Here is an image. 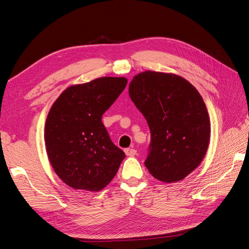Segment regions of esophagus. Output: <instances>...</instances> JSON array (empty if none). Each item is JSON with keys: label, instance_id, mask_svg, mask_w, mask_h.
Here are the masks:
<instances>
[{"label": "esophagus", "instance_id": "34e87169", "mask_svg": "<svg viewBox=\"0 0 249 249\" xmlns=\"http://www.w3.org/2000/svg\"><path fill=\"white\" fill-rule=\"evenodd\" d=\"M124 153H125V155H126L127 157H134L135 155L137 154L136 149H134V148H125V149H124Z\"/></svg>", "mask_w": 249, "mask_h": 249}]
</instances>
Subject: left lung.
Wrapping results in <instances>:
<instances>
[{"label": "left lung", "mask_w": 249, "mask_h": 249, "mask_svg": "<svg viewBox=\"0 0 249 249\" xmlns=\"http://www.w3.org/2000/svg\"><path fill=\"white\" fill-rule=\"evenodd\" d=\"M129 94L150 130L144 162L149 173L166 183L185 178L209 146L210 118L201 95L178 74L152 71L133 78Z\"/></svg>", "instance_id": "left-lung-1"}]
</instances>
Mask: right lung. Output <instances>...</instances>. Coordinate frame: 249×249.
I'll use <instances>...</instances> for the list:
<instances>
[{"label":"right lung","mask_w":249,"mask_h":249,"mask_svg":"<svg viewBox=\"0 0 249 249\" xmlns=\"http://www.w3.org/2000/svg\"><path fill=\"white\" fill-rule=\"evenodd\" d=\"M126 83L124 77H103L72 85L50 109L44 127L47 154L56 175L73 189L101 191L125 158L111 141L102 116Z\"/></svg>","instance_id":"add662e5"}]
</instances>
